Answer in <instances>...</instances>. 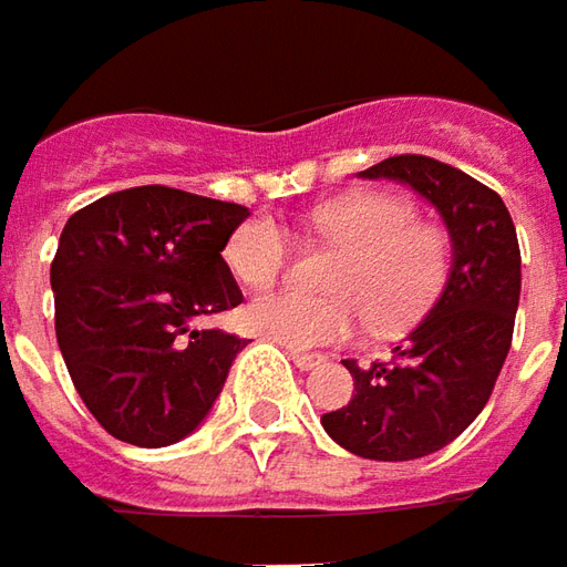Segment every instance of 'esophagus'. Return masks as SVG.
Wrapping results in <instances>:
<instances>
[{
	"mask_svg": "<svg viewBox=\"0 0 567 567\" xmlns=\"http://www.w3.org/2000/svg\"><path fill=\"white\" fill-rule=\"evenodd\" d=\"M290 352V359L296 362V368H302V371H311V368H318V364L324 362V355L321 352H306V349H287Z\"/></svg>",
	"mask_w": 567,
	"mask_h": 567,
	"instance_id": "obj_1",
	"label": "esophagus"
}]
</instances>
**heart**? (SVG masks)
<instances>
[{
	"instance_id": "1",
	"label": "heart",
	"mask_w": 567,
	"mask_h": 567,
	"mask_svg": "<svg viewBox=\"0 0 567 567\" xmlns=\"http://www.w3.org/2000/svg\"><path fill=\"white\" fill-rule=\"evenodd\" d=\"M309 227L343 249L330 271L337 292H261L246 309L258 333L290 346H324L346 340L362 315L374 330H399L434 302L446 271V239L434 224L415 218L409 203L386 193L343 196L318 205ZM224 256L246 287H268L290 261V237L271 218H252L230 234Z\"/></svg>"
}]
</instances>
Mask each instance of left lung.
<instances>
[{
	"mask_svg": "<svg viewBox=\"0 0 567 567\" xmlns=\"http://www.w3.org/2000/svg\"><path fill=\"white\" fill-rule=\"evenodd\" d=\"M399 181L440 212L452 261L443 292L390 362H343L355 393L321 415L343 450L409 462L443 450L484 412L503 371L522 296V249L508 208L489 186L427 155H393L362 171Z\"/></svg>",
	"mask_w": 567,
	"mask_h": 567,
	"instance_id": "left-lung-1",
	"label": "left lung"
}]
</instances>
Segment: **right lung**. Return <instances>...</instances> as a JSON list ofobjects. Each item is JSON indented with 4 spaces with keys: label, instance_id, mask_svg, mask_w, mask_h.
Segmentation results:
<instances>
[{
    "label": "right lung",
    "instance_id": "right-lung-1",
    "mask_svg": "<svg viewBox=\"0 0 567 567\" xmlns=\"http://www.w3.org/2000/svg\"><path fill=\"white\" fill-rule=\"evenodd\" d=\"M249 208L171 186H133L74 212L52 258L55 337L90 415L158 450L212 412L246 346L196 318L237 309L221 258Z\"/></svg>",
    "mask_w": 567,
    "mask_h": 567
}]
</instances>
